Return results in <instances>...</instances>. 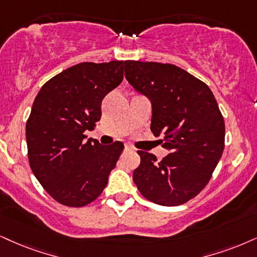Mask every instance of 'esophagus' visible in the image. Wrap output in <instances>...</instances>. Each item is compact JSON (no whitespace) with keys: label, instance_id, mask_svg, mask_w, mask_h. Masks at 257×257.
I'll use <instances>...</instances> for the list:
<instances>
[{"label":"esophagus","instance_id":"esophagus-1","mask_svg":"<svg viewBox=\"0 0 257 257\" xmlns=\"http://www.w3.org/2000/svg\"><path fill=\"white\" fill-rule=\"evenodd\" d=\"M135 149L132 147H130V145H125V151H134Z\"/></svg>","mask_w":257,"mask_h":257}]
</instances>
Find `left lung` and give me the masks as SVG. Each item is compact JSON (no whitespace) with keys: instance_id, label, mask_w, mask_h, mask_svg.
<instances>
[{"instance_id":"left-lung-1","label":"left lung","mask_w":257,"mask_h":257,"mask_svg":"<svg viewBox=\"0 0 257 257\" xmlns=\"http://www.w3.org/2000/svg\"><path fill=\"white\" fill-rule=\"evenodd\" d=\"M125 77L153 103L151 131L170 154L157 161L138 150L134 172L138 191L149 201L179 206L205 188L225 147L223 114L208 85L173 64L125 62Z\"/></svg>"}]
</instances>
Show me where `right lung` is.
<instances>
[{"label": "right lung", "mask_w": 257, "mask_h": 257, "mask_svg": "<svg viewBox=\"0 0 257 257\" xmlns=\"http://www.w3.org/2000/svg\"><path fill=\"white\" fill-rule=\"evenodd\" d=\"M123 61L84 62L41 87L26 122L27 155L38 181L59 204L83 207L99 198L123 150L121 142L84 141L101 102L121 83Z\"/></svg>", "instance_id": "obj_1"}]
</instances>
